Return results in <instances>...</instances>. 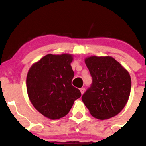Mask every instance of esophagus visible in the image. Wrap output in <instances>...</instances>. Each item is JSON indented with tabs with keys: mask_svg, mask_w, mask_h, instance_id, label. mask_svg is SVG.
Masks as SVG:
<instances>
[{
	"mask_svg": "<svg viewBox=\"0 0 146 146\" xmlns=\"http://www.w3.org/2000/svg\"><path fill=\"white\" fill-rule=\"evenodd\" d=\"M80 92H81V94H84V92H85V87H82V88H80Z\"/></svg>",
	"mask_w": 146,
	"mask_h": 146,
	"instance_id": "1",
	"label": "esophagus"
}]
</instances>
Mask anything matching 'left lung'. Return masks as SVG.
I'll return each instance as SVG.
<instances>
[{
    "label": "left lung",
    "mask_w": 146,
    "mask_h": 146,
    "mask_svg": "<svg viewBox=\"0 0 146 146\" xmlns=\"http://www.w3.org/2000/svg\"><path fill=\"white\" fill-rule=\"evenodd\" d=\"M92 78L91 87L82 100L94 117L104 120L117 115L128 101L130 75L112 56H91L85 59Z\"/></svg>",
    "instance_id": "8db88e82"
}]
</instances>
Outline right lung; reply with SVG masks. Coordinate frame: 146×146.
Masks as SVG:
<instances>
[{
    "instance_id": "add662e5",
    "label": "right lung",
    "mask_w": 146,
    "mask_h": 146,
    "mask_svg": "<svg viewBox=\"0 0 146 146\" xmlns=\"http://www.w3.org/2000/svg\"><path fill=\"white\" fill-rule=\"evenodd\" d=\"M70 54L43 56L29 70L27 90L34 108L50 119L64 117L74 101L81 96L80 91L72 85L74 72Z\"/></svg>"
}]
</instances>
